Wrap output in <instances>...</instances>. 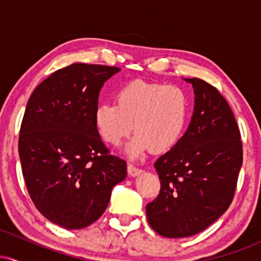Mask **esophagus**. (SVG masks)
Listing matches in <instances>:
<instances>
[{
  "label": "esophagus",
  "instance_id": "1",
  "mask_svg": "<svg viewBox=\"0 0 261 261\" xmlns=\"http://www.w3.org/2000/svg\"><path fill=\"white\" fill-rule=\"evenodd\" d=\"M127 173L130 176H137L140 175L141 173H142V170L140 168H137V167H135L134 164H128L127 166Z\"/></svg>",
  "mask_w": 261,
  "mask_h": 261
}]
</instances>
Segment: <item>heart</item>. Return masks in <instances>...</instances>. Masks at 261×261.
<instances>
[{
  "mask_svg": "<svg viewBox=\"0 0 261 261\" xmlns=\"http://www.w3.org/2000/svg\"><path fill=\"white\" fill-rule=\"evenodd\" d=\"M115 100L116 104L95 108V127L112 146H118L134 128L136 135L126 147L130 157H139L149 148L168 151L181 137L190 109L181 87L136 80L122 86Z\"/></svg>",
  "mask_w": 261,
  "mask_h": 261,
  "instance_id": "obj_1",
  "label": "heart"
}]
</instances>
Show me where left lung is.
Listing matches in <instances>:
<instances>
[{"instance_id":"obj_1","label":"left lung","mask_w":261,"mask_h":261,"mask_svg":"<svg viewBox=\"0 0 261 261\" xmlns=\"http://www.w3.org/2000/svg\"><path fill=\"white\" fill-rule=\"evenodd\" d=\"M194 88V113L185 134L154 168L160 195L146 206L149 226L167 238L202 232L220 218L234 195L243 162L232 109L214 86L184 79Z\"/></svg>"}]
</instances>
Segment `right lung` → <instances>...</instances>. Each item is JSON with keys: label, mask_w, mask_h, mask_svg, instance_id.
I'll return each mask as SVG.
<instances>
[{"label": "right lung", "mask_w": 261, "mask_h": 261, "mask_svg": "<svg viewBox=\"0 0 261 261\" xmlns=\"http://www.w3.org/2000/svg\"><path fill=\"white\" fill-rule=\"evenodd\" d=\"M120 68L72 64L39 85L19 133L22 172L35 207L50 222L81 229L99 218L126 162L109 154L95 127L104 82Z\"/></svg>", "instance_id": "obj_1"}]
</instances>
